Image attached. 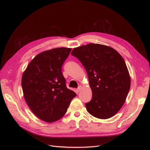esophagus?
<instances>
[{"label":"esophagus","instance_id":"obj_1","mask_svg":"<svg viewBox=\"0 0 150 150\" xmlns=\"http://www.w3.org/2000/svg\"><path fill=\"white\" fill-rule=\"evenodd\" d=\"M81 89H82V86H79V87H78V88L77 89V91H78V92H79L81 90Z\"/></svg>","mask_w":150,"mask_h":150}]
</instances>
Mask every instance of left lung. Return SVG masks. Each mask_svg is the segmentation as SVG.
<instances>
[{"label":"left lung","instance_id":"left-lung-1","mask_svg":"<svg viewBox=\"0 0 150 150\" xmlns=\"http://www.w3.org/2000/svg\"><path fill=\"white\" fill-rule=\"evenodd\" d=\"M71 54L87 72L92 99L86 103L89 114L99 119L115 116L123 106L131 86L123 58L115 49L90 43L74 48Z\"/></svg>","mask_w":150,"mask_h":150}]
</instances>
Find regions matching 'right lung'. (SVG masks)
<instances>
[{
  "instance_id": "1",
  "label": "right lung",
  "mask_w": 150,
  "mask_h": 150,
  "mask_svg": "<svg viewBox=\"0 0 150 150\" xmlns=\"http://www.w3.org/2000/svg\"><path fill=\"white\" fill-rule=\"evenodd\" d=\"M71 51V48L59 47L40 52L22 74L25 100L32 112L45 122L60 120L76 96L67 88L61 71Z\"/></svg>"
}]
</instances>
